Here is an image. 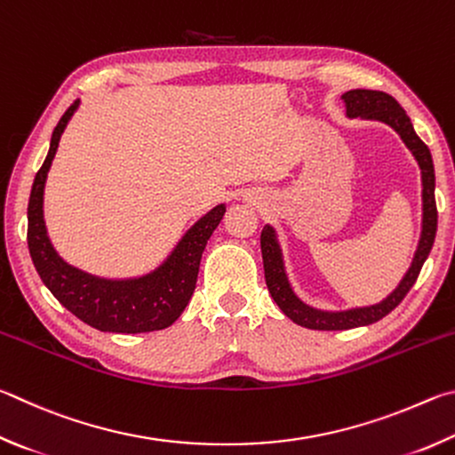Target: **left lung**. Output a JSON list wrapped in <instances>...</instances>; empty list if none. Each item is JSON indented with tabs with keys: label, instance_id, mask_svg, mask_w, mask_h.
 I'll return each mask as SVG.
<instances>
[{
	"label": "left lung",
	"instance_id": "8db88e82",
	"mask_svg": "<svg viewBox=\"0 0 455 455\" xmlns=\"http://www.w3.org/2000/svg\"><path fill=\"white\" fill-rule=\"evenodd\" d=\"M341 100L346 103V116L349 119L362 117V119H376L392 127V130L400 135L405 148L411 151L413 159H416L421 172V234L416 253L408 267V272L397 283V288L389 293L378 304L362 306V307H349L339 309V312H330V309H320L306 304L296 291L291 288V282L288 277V269H285L283 251L280 240H277V232L269 226L261 229V258H264V272H266V283L272 298L282 312L290 317L293 323L304 325L307 330H323V331H336V330H352L360 328V325H370L379 322L386 317L394 307L400 306V301L405 298V293L411 290L416 283L419 269L427 259L429 251L435 240L437 229V210H435V173H434V162L432 154L424 141L418 138L416 130L410 122L408 114L397 103L392 95L376 90H349Z\"/></svg>",
	"mask_w": 455,
	"mask_h": 455
}]
</instances>
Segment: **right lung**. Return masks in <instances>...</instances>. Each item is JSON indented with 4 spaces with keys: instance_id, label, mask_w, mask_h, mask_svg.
I'll return each instance as SVG.
<instances>
[{
    "instance_id": "right-lung-1",
    "label": "right lung",
    "mask_w": 455,
    "mask_h": 455,
    "mask_svg": "<svg viewBox=\"0 0 455 455\" xmlns=\"http://www.w3.org/2000/svg\"><path fill=\"white\" fill-rule=\"evenodd\" d=\"M77 108L79 100L71 103L60 124L55 125L50 151L31 186L28 205V245L31 261L53 298L95 330L109 333H143L170 328L194 296L202 253L226 213V204L215 205L204 218H199L181 235L170 256L149 274L109 280V277L87 274L84 269L69 266L55 251L47 235L44 189L61 133Z\"/></svg>"
}]
</instances>
